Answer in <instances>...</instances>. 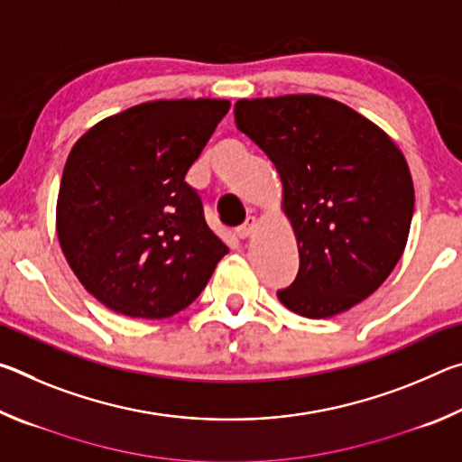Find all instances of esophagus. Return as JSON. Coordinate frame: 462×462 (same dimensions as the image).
Returning <instances> with one entry per match:
<instances>
[{"mask_svg": "<svg viewBox=\"0 0 462 462\" xmlns=\"http://www.w3.org/2000/svg\"><path fill=\"white\" fill-rule=\"evenodd\" d=\"M254 228H256V220L254 217H248V220L240 226V228H236V234H238V238H248L250 234L254 232Z\"/></svg>", "mask_w": 462, "mask_h": 462, "instance_id": "34e87169", "label": "esophagus"}]
</instances>
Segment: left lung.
<instances>
[{
    "label": "left lung",
    "mask_w": 462,
    "mask_h": 462,
    "mask_svg": "<svg viewBox=\"0 0 462 462\" xmlns=\"http://www.w3.org/2000/svg\"><path fill=\"white\" fill-rule=\"evenodd\" d=\"M234 120L275 165L300 248V271L279 301L319 319L377 291L402 259L413 216L410 167L393 140L314 93L238 99Z\"/></svg>",
    "instance_id": "8db88e82"
}]
</instances>
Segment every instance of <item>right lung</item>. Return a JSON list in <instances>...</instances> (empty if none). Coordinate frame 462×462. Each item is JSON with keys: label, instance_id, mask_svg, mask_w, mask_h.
Returning <instances> with one entry per match:
<instances>
[{"label": "right lung", "instance_id": "add662e5", "mask_svg": "<svg viewBox=\"0 0 462 462\" xmlns=\"http://www.w3.org/2000/svg\"><path fill=\"white\" fill-rule=\"evenodd\" d=\"M228 109V99L146 101L97 122L71 148L57 234L69 267L106 308L175 316L228 253L185 183Z\"/></svg>", "mask_w": 462, "mask_h": 462}]
</instances>
